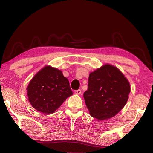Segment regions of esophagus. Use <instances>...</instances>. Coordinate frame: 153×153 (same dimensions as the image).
<instances>
[{
  "label": "esophagus",
  "mask_w": 153,
  "mask_h": 153,
  "mask_svg": "<svg viewBox=\"0 0 153 153\" xmlns=\"http://www.w3.org/2000/svg\"><path fill=\"white\" fill-rule=\"evenodd\" d=\"M82 93V91H81V90H76V91H75V94H80Z\"/></svg>",
  "instance_id": "obj_1"
}]
</instances>
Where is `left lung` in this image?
Here are the masks:
<instances>
[{"label": "left lung", "mask_w": 153, "mask_h": 153, "mask_svg": "<svg viewBox=\"0 0 153 153\" xmlns=\"http://www.w3.org/2000/svg\"><path fill=\"white\" fill-rule=\"evenodd\" d=\"M130 85L117 67L109 64L90 74L84 98L90 115L98 120L110 119L128 100Z\"/></svg>", "instance_id": "8db88e82"}]
</instances>
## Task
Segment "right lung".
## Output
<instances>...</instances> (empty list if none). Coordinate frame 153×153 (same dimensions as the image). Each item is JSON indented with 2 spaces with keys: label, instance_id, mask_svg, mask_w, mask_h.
I'll return each instance as SVG.
<instances>
[{
  "label": "right lung",
  "instance_id": "add662e5",
  "mask_svg": "<svg viewBox=\"0 0 153 153\" xmlns=\"http://www.w3.org/2000/svg\"><path fill=\"white\" fill-rule=\"evenodd\" d=\"M32 107L45 114L53 113L73 94L69 82L61 70L46 66L36 74L27 88Z\"/></svg>",
  "mask_w": 153,
  "mask_h": 153
}]
</instances>
